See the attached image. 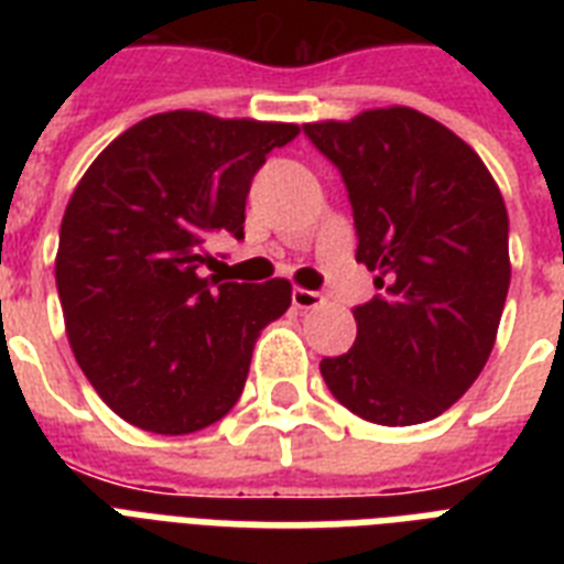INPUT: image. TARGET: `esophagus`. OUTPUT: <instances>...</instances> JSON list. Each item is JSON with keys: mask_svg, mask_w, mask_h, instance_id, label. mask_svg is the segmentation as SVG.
<instances>
[{"mask_svg": "<svg viewBox=\"0 0 564 564\" xmlns=\"http://www.w3.org/2000/svg\"><path fill=\"white\" fill-rule=\"evenodd\" d=\"M292 304H295L299 310L322 307V304H325V295H318V292H313V290H301V286H295V290H292Z\"/></svg>", "mask_w": 564, "mask_h": 564, "instance_id": "1", "label": "esophagus"}]
</instances>
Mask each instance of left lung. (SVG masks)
<instances>
[{
    "instance_id": "1",
    "label": "left lung",
    "mask_w": 564,
    "mask_h": 564,
    "mask_svg": "<svg viewBox=\"0 0 564 564\" xmlns=\"http://www.w3.org/2000/svg\"><path fill=\"white\" fill-rule=\"evenodd\" d=\"M343 172L357 263L377 292L354 307L351 351L322 360L343 406L406 427L442 415L480 377L509 292V216L471 145L412 108L307 122Z\"/></svg>"
}]
</instances>
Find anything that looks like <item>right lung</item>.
Returning a JSON list of instances; mask_svg holds the SVG:
<instances>
[{
	"instance_id": "1",
	"label": "right lung",
	"mask_w": 564,
	"mask_h": 564,
	"mask_svg": "<svg viewBox=\"0 0 564 564\" xmlns=\"http://www.w3.org/2000/svg\"><path fill=\"white\" fill-rule=\"evenodd\" d=\"M292 122L170 110L90 163L66 204L55 281L75 360L134 427L181 436L228 415L260 330L292 301L283 278H204L213 234L242 239L251 178Z\"/></svg>"
}]
</instances>
